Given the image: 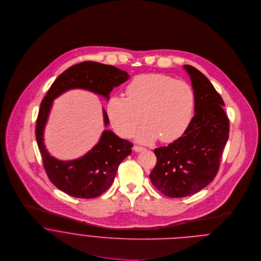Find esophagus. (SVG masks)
<instances>
[{
  "label": "esophagus",
  "mask_w": 261,
  "mask_h": 261,
  "mask_svg": "<svg viewBox=\"0 0 261 261\" xmlns=\"http://www.w3.org/2000/svg\"><path fill=\"white\" fill-rule=\"evenodd\" d=\"M144 149H145V148L140 147V146H135V147H134V150H135V151H137V152L142 151V150H144Z\"/></svg>",
  "instance_id": "1"
}]
</instances>
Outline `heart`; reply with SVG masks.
Here are the masks:
<instances>
[{
  "mask_svg": "<svg viewBox=\"0 0 261 261\" xmlns=\"http://www.w3.org/2000/svg\"><path fill=\"white\" fill-rule=\"evenodd\" d=\"M125 93L111 97L107 107L113 128L121 136H128L145 113L148 122L138 130V140L147 143L161 136L170 143L185 134L193 119L196 95L185 80L163 73L138 75Z\"/></svg>",
  "mask_w": 261,
  "mask_h": 261,
  "instance_id": "1",
  "label": "heart"
}]
</instances>
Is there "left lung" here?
Returning <instances> with one entry per match:
<instances>
[{
  "label": "left lung",
  "mask_w": 261,
  "mask_h": 261,
  "mask_svg": "<svg viewBox=\"0 0 261 261\" xmlns=\"http://www.w3.org/2000/svg\"><path fill=\"white\" fill-rule=\"evenodd\" d=\"M184 68L196 95L195 115L181 138L154 149L156 164L149 174L151 184L172 198L196 194L214 180L229 136L221 95L198 69Z\"/></svg>",
  "instance_id": "left-lung-1"
}]
</instances>
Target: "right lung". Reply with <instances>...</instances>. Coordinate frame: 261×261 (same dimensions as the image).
<instances>
[{
    "instance_id": "add662e5",
    "label": "right lung",
    "mask_w": 261,
    "mask_h": 261,
    "mask_svg": "<svg viewBox=\"0 0 261 261\" xmlns=\"http://www.w3.org/2000/svg\"><path fill=\"white\" fill-rule=\"evenodd\" d=\"M127 79L125 71L112 65L84 61L59 75L43 98L36 120L38 148L49 180L62 192L83 199L95 198L105 193L112 186L119 164L132 153L133 144L106 129L98 144L79 159L59 161L51 156L45 149L43 134L53 99L73 88L87 89L109 98L113 87ZM103 118L108 125L110 119L105 110Z\"/></svg>"
}]
</instances>
